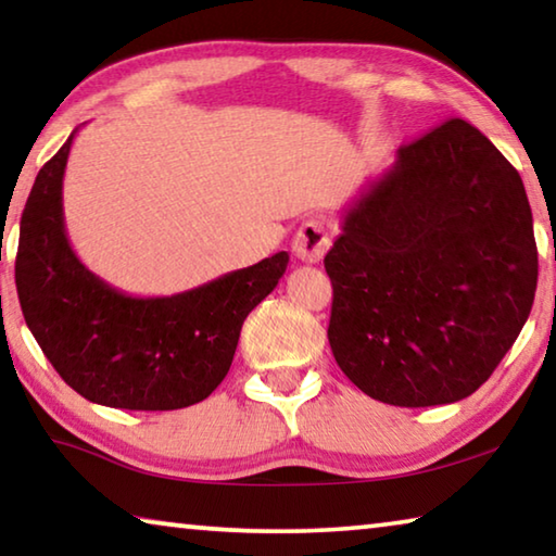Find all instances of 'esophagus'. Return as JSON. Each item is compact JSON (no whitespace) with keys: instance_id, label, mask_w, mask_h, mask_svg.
<instances>
[{"instance_id":"esophagus-1","label":"esophagus","mask_w":556,"mask_h":556,"mask_svg":"<svg viewBox=\"0 0 556 556\" xmlns=\"http://www.w3.org/2000/svg\"><path fill=\"white\" fill-rule=\"evenodd\" d=\"M328 244H331V240H328L324 220L312 218L299 228L294 242H291V250H294V255L301 262H308V265H312V262H318L324 257Z\"/></svg>"}]
</instances>
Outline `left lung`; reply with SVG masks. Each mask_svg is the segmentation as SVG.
Returning a JSON list of instances; mask_svg holds the SVG:
<instances>
[{
  "label": "left lung",
  "mask_w": 556,
  "mask_h": 556,
  "mask_svg": "<svg viewBox=\"0 0 556 556\" xmlns=\"http://www.w3.org/2000/svg\"><path fill=\"white\" fill-rule=\"evenodd\" d=\"M324 265L328 343L355 388L394 407L464 400L510 351L538 289L522 178L448 119L348 205Z\"/></svg>",
  "instance_id": "left-lung-1"
}]
</instances>
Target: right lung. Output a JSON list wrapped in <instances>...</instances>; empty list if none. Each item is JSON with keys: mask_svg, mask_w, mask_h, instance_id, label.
Masks as SVG:
<instances>
[{"mask_svg": "<svg viewBox=\"0 0 556 556\" xmlns=\"http://www.w3.org/2000/svg\"><path fill=\"white\" fill-rule=\"evenodd\" d=\"M75 131L46 162L22 213L16 291L55 372L115 409L166 412L201 402L230 370L240 328L287 271L277 252L172 296H127L75 257L63 223V174Z\"/></svg>", "mask_w": 556, "mask_h": 556, "instance_id": "right-lung-1", "label": "right lung"}]
</instances>
